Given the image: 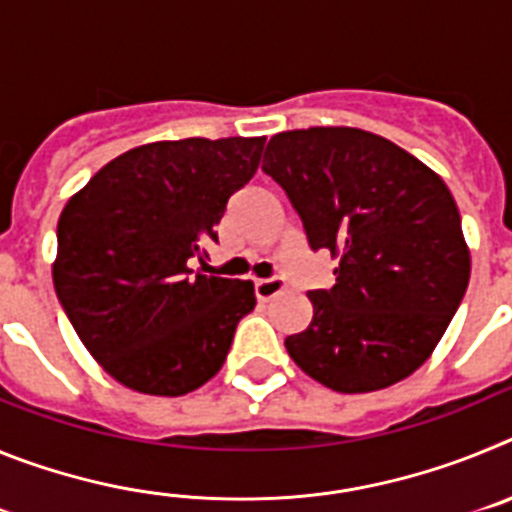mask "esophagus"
<instances>
[{
	"label": "esophagus",
	"instance_id": "obj_1",
	"mask_svg": "<svg viewBox=\"0 0 512 512\" xmlns=\"http://www.w3.org/2000/svg\"><path fill=\"white\" fill-rule=\"evenodd\" d=\"M253 289H256V297L259 300H271V297H277L279 292L284 289L282 279H256L253 282Z\"/></svg>",
	"mask_w": 512,
	"mask_h": 512
}]
</instances>
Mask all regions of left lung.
<instances>
[{"label":"left lung","mask_w":512,"mask_h":512,"mask_svg":"<svg viewBox=\"0 0 512 512\" xmlns=\"http://www.w3.org/2000/svg\"><path fill=\"white\" fill-rule=\"evenodd\" d=\"M264 171L325 248L336 284L307 292L312 320L284 341L315 382L343 395L384 390L420 369L467 292L472 256L441 176L361 128L284 130Z\"/></svg>","instance_id":"obj_1"}]
</instances>
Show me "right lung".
I'll use <instances>...</instances> for the list:
<instances>
[{
    "instance_id": "add662e5",
    "label": "right lung",
    "mask_w": 512,
    "mask_h": 512,
    "mask_svg": "<svg viewBox=\"0 0 512 512\" xmlns=\"http://www.w3.org/2000/svg\"><path fill=\"white\" fill-rule=\"evenodd\" d=\"M266 138L156 140L104 164L58 217L53 287L104 372L140 395L210 382L253 284L192 269Z\"/></svg>"
}]
</instances>
